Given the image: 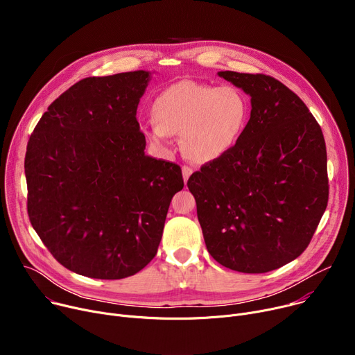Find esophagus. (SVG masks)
Here are the masks:
<instances>
[{"label":"esophagus","mask_w":355,"mask_h":355,"mask_svg":"<svg viewBox=\"0 0 355 355\" xmlns=\"http://www.w3.org/2000/svg\"><path fill=\"white\" fill-rule=\"evenodd\" d=\"M191 174H192V168L188 167V166H184V167H182V177H184V181H185V182L188 181V178H189Z\"/></svg>","instance_id":"1"}]
</instances>
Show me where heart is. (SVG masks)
<instances>
[{"instance_id": "obj_1", "label": "heart", "mask_w": 355, "mask_h": 355, "mask_svg": "<svg viewBox=\"0 0 355 355\" xmlns=\"http://www.w3.org/2000/svg\"><path fill=\"white\" fill-rule=\"evenodd\" d=\"M151 112L155 123L146 129L151 141L164 143L168 135H180L184 156L205 164L237 144L247 126L248 103L237 88L182 80L156 96Z\"/></svg>"}]
</instances>
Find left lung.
<instances>
[{"label":"left lung","mask_w":355,"mask_h":355,"mask_svg":"<svg viewBox=\"0 0 355 355\" xmlns=\"http://www.w3.org/2000/svg\"><path fill=\"white\" fill-rule=\"evenodd\" d=\"M251 96L237 144L187 185L209 254L223 267L263 274L309 245L329 200L320 125L286 85L266 74L219 71Z\"/></svg>","instance_id":"left-lung-1"}]
</instances>
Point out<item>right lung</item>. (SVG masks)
Here are the masks:
<instances>
[{
  "label": "right lung",
  "mask_w": 355,
  "mask_h": 355,
  "mask_svg": "<svg viewBox=\"0 0 355 355\" xmlns=\"http://www.w3.org/2000/svg\"><path fill=\"white\" fill-rule=\"evenodd\" d=\"M150 74L87 77L49 105L26 146L29 220L67 270L135 275L155 259L181 167L144 155L136 119Z\"/></svg>",
  "instance_id": "1"
}]
</instances>
